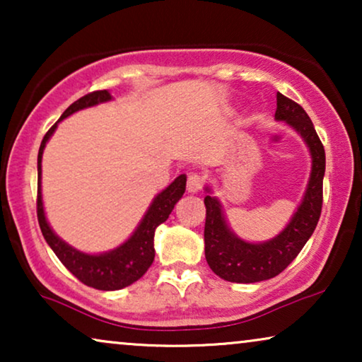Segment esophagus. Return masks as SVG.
Instances as JSON below:
<instances>
[{
    "mask_svg": "<svg viewBox=\"0 0 362 362\" xmlns=\"http://www.w3.org/2000/svg\"><path fill=\"white\" fill-rule=\"evenodd\" d=\"M202 185H204V181H202V176L197 175V173H189V176H187V192H192V194H196V192H199L202 189Z\"/></svg>",
    "mask_w": 362,
    "mask_h": 362,
    "instance_id": "34e87169",
    "label": "esophagus"
}]
</instances>
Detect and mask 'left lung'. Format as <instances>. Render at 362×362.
Here are the masks:
<instances>
[{
	"instance_id": "obj_1",
	"label": "left lung",
	"mask_w": 362,
	"mask_h": 362,
	"mask_svg": "<svg viewBox=\"0 0 362 362\" xmlns=\"http://www.w3.org/2000/svg\"><path fill=\"white\" fill-rule=\"evenodd\" d=\"M275 120L293 128L303 138L311 156V171L305 194L280 234L265 242L240 239L227 224L221 201L212 196L209 186L204 187L207 192L204 197L206 260L216 275L234 284H255L274 279L284 272L303 249L320 221L326 166L325 148L306 112L280 92H276Z\"/></svg>"
}]
</instances>
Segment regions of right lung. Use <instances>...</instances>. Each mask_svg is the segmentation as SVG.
Masks as SVG:
<instances>
[{"mask_svg": "<svg viewBox=\"0 0 362 362\" xmlns=\"http://www.w3.org/2000/svg\"><path fill=\"white\" fill-rule=\"evenodd\" d=\"M112 95L108 90H97L92 93H87L82 98H78L62 113L61 118L54 123L46 135H44L41 146H39L37 155V221L39 227L44 239L49 244V247L57 255V259L62 262L64 267L76 275L82 284L97 290H120L125 286L135 284L140 280L150 265L155 260V230L156 227L163 224L168 217H170L171 211L175 209V204L181 199L186 191V175H180L170 186L165 187L160 194L155 196L151 201L150 207L143 216L140 224L133 230V234L128 239L120 244L115 249L102 252V254H87V252L77 250L76 247L69 245L66 240H62L52 227L49 226L46 219V212H44L42 204V153L46 148V143L52 133L56 132L59 123L64 118L71 117L72 113L83 108L95 107L98 103L110 102Z\"/></svg>", "mask_w": 362, "mask_h": 362, "instance_id": "right-lung-1", "label": "right lung"}]
</instances>
